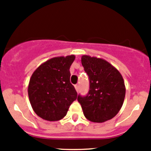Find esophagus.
Segmentation results:
<instances>
[{
    "instance_id": "esophagus-1",
    "label": "esophagus",
    "mask_w": 151,
    "mask_h": 151,
    "mask_svg": "<svg viewBox=\"0 0 151 151\" xmlns=\"http://www.w3.org/2000/svg\"><path fill=\"white\" fill-rule=\"evenodd\" d=\"M74 88H75V89H76V91H77V92H78L79 89H80V87H79V85H76L75 86H74Z\"/></svg>"
}]
</instances>
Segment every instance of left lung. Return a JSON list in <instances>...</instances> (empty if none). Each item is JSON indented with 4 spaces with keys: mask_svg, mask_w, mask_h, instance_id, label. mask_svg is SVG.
I'll list each match as a JSON object with an SVG mask.
<instances>
[{
    "mask_svg": "<svg viewBox=\"0 0 151 151\" xmlns=\"http://www.w3.org/2000/svg\"><path fill=\"white\" fill-rule=\"evenodd\" d=\"M81 61L90 80L88 95L77 98L83 114L94 123L109 121L118 113L124 101L126 87L122 75L104 59L84 55Z\"/></svg>",
    "mask_w": 151,
    "mask_h": 151,
    "instance_id": "left-lung-1",
    "label": "left lung"
}]
</instances>
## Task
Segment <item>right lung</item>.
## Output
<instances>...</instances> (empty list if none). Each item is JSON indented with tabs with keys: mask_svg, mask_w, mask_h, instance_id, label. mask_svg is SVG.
<instances>
[{
	"mask_svg": "<svg viewBox=\"0 0 151 151\" xmlns=\"http://www.w3.org/2000/svg\"><path fill=\"white\" fill-rule=\"evenodd\" d=\"M74 55L55 57L41 64L29 81L28 93L35 113L48 121H60L66 115L77 93L70 83V66Z\"/></svg>",
	"mask_w": 151,
	"mask_h": 151,
	"instance_id": "right-lung-1",
	"label": "right lung"
}]
</instances>
